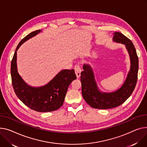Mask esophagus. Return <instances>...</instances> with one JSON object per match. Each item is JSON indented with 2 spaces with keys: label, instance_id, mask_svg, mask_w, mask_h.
Wrapping results in <instances>:
<instances>
[{
  "label": "esophagus",
  "instance_id": "34e87169",
  "mask_svg": "<svg viewBox=\"0 0 147 147\" xmlns=\"http://www.w3.org/2000/svg\"><path fill=\"white\" fill-rule=\"evenodd\" d=\"M74 70H75V73L76 74V76L77 78H79L80 77V73H81V68L80 65H76L74 67Z\"/></svg>",
  "mask_w": 147,
  "mask_h": 147
}]
</instances>
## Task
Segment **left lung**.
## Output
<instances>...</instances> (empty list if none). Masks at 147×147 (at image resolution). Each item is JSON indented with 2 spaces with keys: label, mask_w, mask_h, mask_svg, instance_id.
I'll return each mask as SVG.
<instances>
[{
  "label": "left lung",
  "mask_w": 147,
  "mask_h": 147,
  "mask_svg": "<svg viewBox=\"0 0 147 147\" xmlns=\"http://www.w3.org/2000/svg\"><path fill=\"white\" fill-rule=\"evenodd\" d=\"M113 41L125 45L131 60L130 70L121 88L115 92L105 93L100 92L95 81L92 68L88 64L83 65L80 80L82 92L84 100L96 109H107L122 105L132 93L138 79V57L132 41L122 33H113Z\"/></svg>",
  "instance_id": "obj_1"
}]
</instances>
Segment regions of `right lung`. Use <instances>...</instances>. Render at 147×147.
I'll use <instances>...</instances> for the list:
<instances>
[{"instance_id": "obj_1", "label": "right lung", "mask_w": 147, "mask_h": 147, "mask_svg": "<svg viewBox=\"0 0 147 147\" xmlns=\"http://www.w3.org/2000/svg\"><path fill=\"white\" fill-rule=\"evenodd\" d=\"M41 31L36 30L31 32L19 43L12 60L11 73L15 93L21 101L34 111L48 112L56 111L62 106L68 87L77 77L73 69L63 70L48 83L41 87H32L24 82L18 72L16 51L24 42Z\"/></svg>"}]
</instances>
